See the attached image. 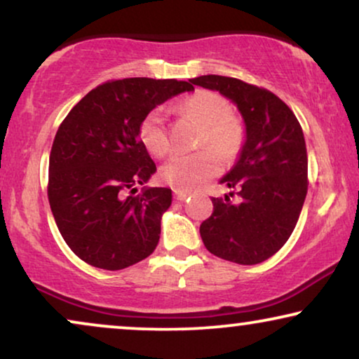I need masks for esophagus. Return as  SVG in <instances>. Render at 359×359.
Instances as JSON below:
<instances>
[{
	"label": "esophagus",
	"mask_w": 359,
	"mask_h": 359,
	"mask_svg": "<svg viewBox=\"0 0 359 359\" xmlns=\"http://www.w3.org/2000/svg\"><path fill=\"white\" fill-rule=\"evenodd\" d=\"M188 198H189V193H186V191L175 189V199L176 201H186Z\"/></svg>",
	"instance_id": "esophagus-1"
}]
</instances>
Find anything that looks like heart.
Masks as SVG:
<instances>
[{
  "label": "heart",
  "mask_w": 359,
  "mask_h": 359,
  "mask_svg": "<svg viewBox=\"0 0 359 359\" xmlns=\"http://www.w3.org/2000/svg\"><path fill=\"white\" fill-rule=\"evenodd\" d=\"M181 114L203 127L199 147L210 149L230 158L240 150L243 142V127L237 117L230 116L229 101L214 91H198L180 104ZM140 142L154 156L170 151V135L166 129L165 112L156 107L144 117L139 127ZM212 150L193 155H176L161 166L160 176L165 183L180 191H193L220 171L219 156Z\"/></svg>",
  "instance_id": "1"
}]
</instances>
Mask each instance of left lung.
I'll return each instance as SVG.
<instances>
[{
	"mask_svg": "<svg viewBox=\"0 0 359 359\" xmlns=\"http://www.w3.org/2000/svg\"><path fill=\"white\" fill-rule=\"evenodd\" d=\"M219 91L237 106L245 142L232 170L220 180L237 189L212 198L214 212L201 224V238L215 257L257 264L273 257L296 227L307 194V150L294 112L271 91L230 76L204 75L189 80Z\"/></svg>",
	"mask_w": 359,
	"mask_h": 359,
	"instance_id": "obj_1",
	"label": "left lung"
}]
</instances>
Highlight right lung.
Here are the masks:
<instances>
[{"label": "right lung", "instance_id": "obj_1", "mask_svg": "<svg viewBox=\"0 0 359 359\" xmlns=\"http://www.w3.org/2000/svg\"><path fill=\"white\" fill-rule=\"evenodd\" d=\"M193 85L124 78L91 90L58 127L48 160V203L72 252L91 266L124 269L154 253L171 189L142 188L156 171L139 127Z\"/></svg>", "mask_w": 359, "mask_h": 359}]
</instances>
